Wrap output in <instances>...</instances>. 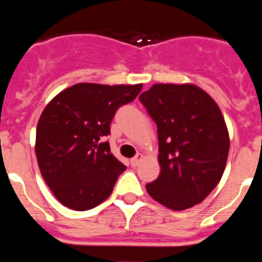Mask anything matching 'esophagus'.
<instances>
[{"label":"esophagus","instance_id":"esophagus-1","mask_svg":"<svg viewBox=\"0 0 262 262\" xmlns=\"http://www.w3.org/2000/svg\"><path fill=\"white\" fill-rule=\"evenodd\" d=\"M143 160V155L142 154H138L135 157L129 160V163H131V166H138L140 164V161Z\"/></svg>","mask_w":262,"mask_h":262}]
</instances>
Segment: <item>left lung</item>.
Returning a JSON list of instances; mask_svg holds the SVG:
<instances>
[{"instance_id": "8db88e82", "label": "left lung", "mask_w": 262, "mask_h": 262, "mask_svg": "<svg viewBox=\"0 0 262 262\" xmlns=\"http://www.w3.org/2000/svg\"><path fill=\"white\" fill-rule=\"evenodd\" d=\"M139 99L159 136L161 170L148 194L176 211L202 202L221 181L230 151L221 108L191 84H155Z\"/></svg>"}]
</instances>
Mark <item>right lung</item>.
Wrapping results in <instances>:
<instances>
[{
  "instance_id": "1",
  "label": "right lung",
  "mask_w": 262,
  "mask_h": 262,
  "mask_svg": "<svg viewBox=\"0 0 262 262\" xmlns=\"http://www.w3.org/2000/svg\"><path fill=\"white\" fill-rule=\"evenodd\" d=\"M142 84H76L46 106L36 127L40 173L60 203L90 210L111 194L126 166L110 152L111 120L136 98Z\"/></svg>"
}]
</instances>
